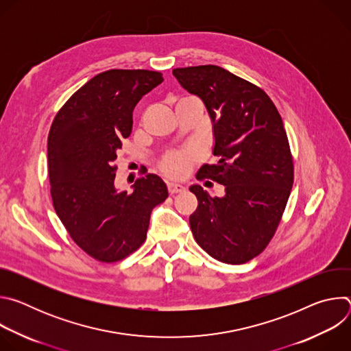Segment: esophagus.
<instances>
[{"instance_id": "esophagus-1", "label": "esophagus", "mask_w": 351, "mask_h": 351, "mask_svg": "<svg viewBox=\"0 0 351 351\" xmlns=\"http://www.w3.org/2000/svg\"><path fill=\"white\" fill-rule=\"evenodd\" d=\"M183 190H184V187L182 184H179V183H168L169 194H176V193H180Z\"/></svg>"}]
</instances>
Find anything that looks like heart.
<instances>
[{
	"label": "heart",
	"mask_w": 351,
	"mask_h": 351,
	"mask_svg": "<svg viewBox=\"0 0 351 351\" xmlns=\"http://www.w3.org/2000/svg\"><path fill=\"white\" fill-rule=\"evenodd\" d=\"M189 98V97H184ZM202 158V152L195 147H186L167 153L160 161L162 173L172 179L186 178L193 169L194 164Z\"/></svg>",
	"instance_id": "obj_1"
}]
</instances>
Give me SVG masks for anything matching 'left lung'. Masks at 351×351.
I'll use <instances>...</instances> for the list:
<instances>
[{
	"label": "left lung",
	"instance_id": "1",
	"mask_svg": "<svg viewBox=\"0 0 351 351\" xmlns=\"http://www.w3.org/2000/svg\"><path fill=\"white\" fill-rule=\"evenodd\" d=\"M172 73L203 99L214 123V156L219 161L202 167L197 179L225 186L221 198L198 184L190 187L198 199L190 215L193 236L221 263H248L272 240L294 180L280 114L261 87L223 68L187 66Z\"/></svg>",
	"mask_w": 351,
	"mask_h": 351
}]
</instances>
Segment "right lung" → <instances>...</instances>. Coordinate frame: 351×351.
<instances>
[{"label": "right lung", "mask_w": 351, "mask_h": 351, "mask_svg": "<svg viewBox=\"0 0 351 351\" xmlns=\"http://www.w3.org/2000/svg\"><path fill=\"white\" fill-rule=\"evenodd\" d=\"M161 72L111 69L71 95L48 133V176L54 210L71 239L99 263H117L144 243L153 210L168 198L165 183L143 172L133 191L115 189L117 153L141 97Z\"/></svg>", "instance_id": "add662e5"}]
</instances>
